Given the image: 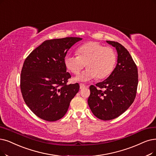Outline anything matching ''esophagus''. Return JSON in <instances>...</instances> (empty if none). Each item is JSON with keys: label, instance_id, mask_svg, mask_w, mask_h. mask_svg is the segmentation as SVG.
<instances>
[{"label": "esophagus", "instance_id": "1", "mask_svg": "<svg viewBox=\"0 0 156 156\" xmlns=\"http://www.w3.org/2000/svg\"><path fill=\"white\" fill-rule=\"evenodd\" d=\"M86 87V86L84 84H83V83H80V90L85 88Z\"/></svg>", "mask_w": 156, "mask_h": 156}]
</instances>
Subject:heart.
<instances>
[{
  "label": "heart",
  "mask_w": 156,
  "mask_h": 156,
  "mask_svg": "<svg viewBox=\"0 0 156 156\" xmlns=\"http://www.w3.org/2000/svg\"><path fill=\"white\" fill-rule=\"evenodd\" d=\"M77 53L67 55L65 63L68 69L75 75H78L86 64L88 68L76 78L81 81L108 77L113 72L116 62L115 50L104 47L97 41H89L80 45Z\"/></svg>",
  "instance_id": "b5f03b06"
}]
</instances>
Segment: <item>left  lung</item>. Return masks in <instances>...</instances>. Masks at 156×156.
<instances>
[{
  "instance_id": "1",
  "label": "left lung",
  "mask_w": 156,
  "mask_h": 156,
  "mask_svg": "<svg viewBox=\"0 0 156 156\" xmlns=\"http://www.w3.org/2000/svg\"><path fill=\"white\" fill-rule=\"evenodd\" d=\"M106 41L116 49V66L104 81L90 86L88 100L93 114L102 120L118 117L131 105L138 84V68L127 50L118 42Z\"/></svg>"
}]
</instances>
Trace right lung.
<instances>
[{
	"mask_svg": "<svg viewBox=\"0 0 156 156\" xmlns=\"http://www.w3.org/2000/svg\"><path fill=\"white\" fill-rule=\"evenodd\" d=\"M82 38L66 37L46 40L24 61L20 90L25 102L37 116L48 122L63 118L79 90L78 83L68 84L65 58L70 47Z\"/></svg>",
	"mask_w": 156,
	"mask_h": 156,
	"instance_id": "right-lung-1",
	"label": "right lung"
}]
</instances>
